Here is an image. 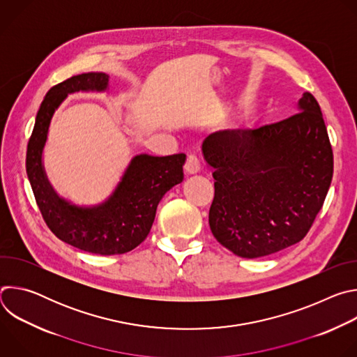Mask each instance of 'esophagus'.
Here are the masks:
<instances>
[{
  "instance_id": "obj_1",
  "label": "esophagus",
  "mask_w": 357,
  "mask_h": 357,
  "mask_svg": "<svg viewBox=\"0 0 357 357\" xmlns=\"http://www.w3.org/2000/svg\"><path fill=\"white\" fill-rule=\"evenodd\" d=\"M185 171L188 174H197L200 171V164L196 155H188L186 158V164H185Z\"/></svg>"
}]
</instances>
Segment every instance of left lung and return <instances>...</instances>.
<instances>
[{
  "label": "left lung",
  "mask_w": 357,
  "mask_h": 357,
  "mask_svg": "<svg viewBox=\"0 0 357 357\" xmlns=\"http://www.w3.org/2000/svg\"><path fill=\"white\" fill-rule=\"evenodd\" d=\"M213 168L209 226L236 256L257 259L307 236L333 175L318 101L303 93L296 114L252 130H222L202 142Z\"/></svg>",
  "instance_id": "8db88e82"
}]
</instances>
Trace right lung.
Wrapping results in <instances>:
<instances>
[{
  "label": "right lung",
  "instance_id": "add662e5",
  "mask_svg": "<svg viewBox=\"0 0 357 357\" xmlns=\"http://www.w3.org/2000/svg\"><path fill=\"white\" fill-rule=\"evenodd\" d=\"M110 76L90 72L50 89L38 110L26 149V175L43 220L62 241L100 256L124 254L141 244L154 223L164 195L183 181L185 154L131 158L112 195L93 206H79L59 196L43 168V148L55 110L69 94L106 91Z\"/></svg>",
  "mask_w": 357,
  "mask_h": 357
}]
</instances>
